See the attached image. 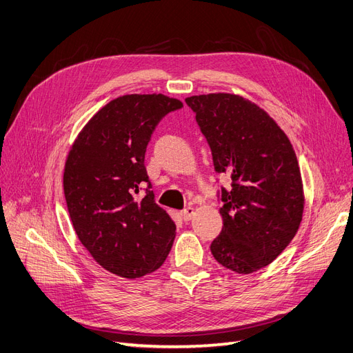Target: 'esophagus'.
Here are the masks:
<instances>
[{"label":"esophagus","instance_id":"obj_1","mask_svg":"<svg viewBox=\"0 0 353 353\" xmlns=\"http://www.w3.org/2000/svg\"><path fill=\"white\" fill-rule=\"evenodd\" d=\"M181 216H182V219H184L185 221H190L192 219V216H194V208L192 207L184 208V210L181 211Z\"/></svg>","mask_w":353,"mask_h":353}]
</instances>
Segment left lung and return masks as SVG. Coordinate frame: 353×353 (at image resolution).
Returning a JSON list of instances; mask_svg holds the SVG:
<instances>
[{
	"mask_svg": "<svg viewBox=\"0 0 353 353\" xmlns=\"http://www.w3.org/2000/svg\"><path fill=\"white\" fill-rule=\"evenodd\" d=\"M213 154L214 171L232 178L217 192L223 229L211 242L214 259L237 274L270 265L297 233L304 195L292 145L278 124L232 94L185 100Z\"/></svg>",
	"mask_w": 353,
	"mask_h": 353,
	"instance_id": "obj_1",
	"label": "left lung"
}]
</instances>
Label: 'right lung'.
<instances>
[{
	"label": "right lung",
	"mask_w": 353,
	"mask_h": 353,
	"mask_svg": "<svg viewBox=\"0 0 353 353\" xmlns=\"http://www.w3.org/2000/svg\"><path fill=\"white\" fill-rule=\"evenodd\" d=\"M179 108V100L162 94L119 97L88 121L68 154L70 221L91 256L123 278L157 271L172 248L176 225L154 203L145 153L159 121Z\"/></svg>",
	"instance_id": "obj_1"
}]
</instances>
